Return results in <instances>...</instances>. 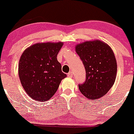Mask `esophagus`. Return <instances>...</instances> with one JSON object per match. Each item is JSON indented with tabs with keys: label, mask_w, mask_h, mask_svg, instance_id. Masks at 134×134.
I'll return each mask as SVG.
<instances>
[{
	"label": "esophagus",
	"mask_w": 134,
	"mask_h": 134,
	"mask_svg": "<svg viewBox=\"0 0 134 134\" xmlns=\"http://www.w3.org/2000/svg\"><path fill=\"white\" fill-rule=\"evenodd\" d=\"M67 76H68L69 77H72V76H73V74H72V72H69L68 74H67Z\"/></svg>",
	"instance_id": "obj_1"
}]
</instances>
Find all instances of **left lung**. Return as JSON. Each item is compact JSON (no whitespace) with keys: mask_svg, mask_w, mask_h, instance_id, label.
Instances as JSON below:
<instances>
[{"mask_svg":"<svg viewBox=\"0 0 134 134\" xmlns=\"http://www.w3.org/2000/svg\"><path fill=\"white\" fill-rule=\"evenodd\" d=\"M76 52L86 69V81L79 84L81 93L87 99L96 100L107 94L114 84L117 64L113 50L100 40L77 44Z\"/></svg>","mask_w":134,"mask_h":134,"instance_id":"8db88e82","label":"left lung"}]
</instances>
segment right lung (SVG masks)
<instances>
[{"label": "right lung", "instance_id": "obj_1", "mask_svg": "<svg viewBox=\"0 0 134 134\" xmlns=\"http://www.w3.org/2000/svg\"><path fill=\"white\" fill-rule=\"evenodd\" d=\"M63 44H34L21 55L18 65L20 81L26 93L35 100L50 99L57 91L61 81L67 77L57 58Z\"/></svg>", "mask_w": 134, "mask_h": 134}]
</instances>
